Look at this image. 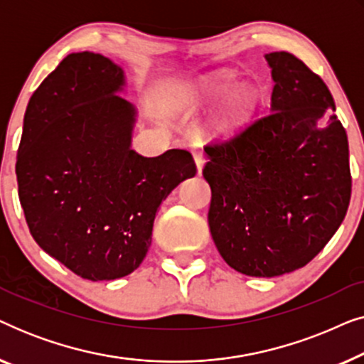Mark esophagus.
I'll use <instances>...</instances> for the list:
<instances>
[{
  "mask_svg": "<svg viewBox=\"0 0 364 364\" xmlns=\"http://www.w3.org/2000/svg\"><path fill=\"white\" fill-rule=\"evenodd\" d=\"M192 154H193V161H196V164H197V172L200 173L203 162H205V157H203V152L198 151V149H193Z\"/></svg>",
  "mask_w": 364,
  "mask_h": 364,
  "instance_id": "esophagus-1",
  "label": "esophagus"
}]
</instances>
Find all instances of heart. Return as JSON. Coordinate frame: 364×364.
<instances>
[{
    "mask_svg": "<svg viewBox=\"0 0 364 364\" xmlns=\"http://www.w3.org/2000/svg\"><path fill=\"white\" fill-rule=\"evenodd\" d=\"M232 84V76H217L210 79H202L198 82H192L181 91L178 104H181V107L192 109V111L193 109L207 106V104L225 96V92L230 89ZM253 102H255V96H253L252 89L238 87L222 109L220 124H218L220 131L232 132L233 129H237V126H240L243 119L252 111Z\"/></svg>",
    "mask_w": 364,
    "mask_h": 364,
    "instance_id": "obj_1",
    "label": "heart"
}]
</instances>
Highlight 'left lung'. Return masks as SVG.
Here are the masks:
<instances>
[{"instance_id":"1","label":"left lung","mask_w":364,"mask_h":364,"mask_svg":"<svg viewBox=\"0 0 364 364\" xmlns=\"http://www.w3.org/2000/svg\"><path fill=\"white\" fill-rule=\"evenodd\" d=\"M270 111L205 146L208 227L218 253L248 277H278L311 262L351 198L350 149L323 79L291 53L267 54Z\"/></svg>"}]
</instances>
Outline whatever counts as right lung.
I'll return each mask as SVG.
<instances>
[{
    "mask_svg": "<svg viewBox=\"0 0 364 364\" xmlns=\"http://www.w3.org/2000/svg\"><path fill=\"white\" fill-rule=\"evenodd\" d=\"M124 73L96 53H73L39 84L18 147V196L39 247L86 280L141 265L164 198L196 176L191 152L131 149L136 111L117 96Z\"/></svg>",
    "mask_w": 364,
    "mask_h": 364,
    "instance_id": "right-lung-1",
    "label": "right lung"
}]
</instances>
